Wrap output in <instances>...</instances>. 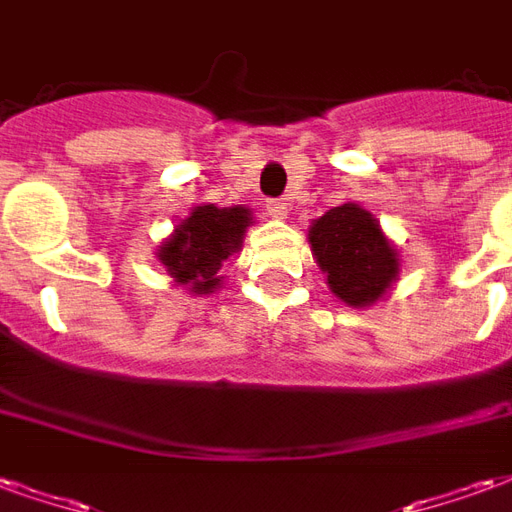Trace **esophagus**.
<instances>
[{
    "instance_id": "esophagus-1",
    "label": "esophagus",
    "mask_w": 512,
    "mask_h": 512,
    "mask_svg": "<svg viewBox=\"0 0 512 512\" xmlns=\"http://www.w3.org/2000/svg\"><path fill=\"white\" fill-rule=\"evenodd\" d=\"M266 214L271 219H276V222H285V219L290 217V208H287V203H282V200H268Z\"/></svg>"
}]
</instances>
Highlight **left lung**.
Wrapping results in <instances>:
<instances>
[{"label": "left lung", "instance_id": "left-lung-1", "mask_svg": "<svg viewBox=\"0 0 512 512\" xmlns=\"http://www.w3.org/2000/svg\"><path fill=\"white\" fill-rule=\"evenodd\" d=\"M306 238L328 290L352 309L385 301L399 279V249L382 233L380 219L355 200L314 219Z\"/></svg>", "mask_w": 512, "mask_h": 512}]
</instances>
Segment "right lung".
Wrapping results in <instances>:
<instances>
[{
    "instance_id": "right-lung-1",
    "label": "right lung",
    "mask_w": 512,
    "mask_h": 512,
    "mask_svg": "<svg viewBox=\"0 0 512 512\" xmlns=\"http://www.w3.org/2000/svg\"><path fill=\"white\" fill-rule=\"evenodd\" d=\"M252 222L255 217L246 206L198 203L157 246V260L176 287H184L189 295L217 293L225 279L219 268L233 252H241L246 227Z\"/></svg>"
}]
</instances>
